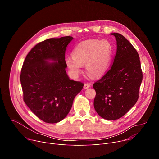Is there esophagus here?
<instances>
[{"mask_svg":"<svg viewBox=\"0 0 159 159\" xmlns=\"http://www.w3.org/2000/svg\"><path fill=\"white\" fill-rule=\"evenodd\" d=\"M90 85L89 84H84V88L85 89H88L89 87H90Z\"/></svg>","mask_w":159,"mask_h":159,"instance_id":"esophagus-1","label":"esophagus"}]
</instances>
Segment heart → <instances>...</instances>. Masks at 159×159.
Instances as JSON below:
<instances>
[{
    "instance_id": "obj_1",
    "label": "heart",
    "mask_w": 159,
    "mask_h": 159,
    "mask_svg": "<svg viewBox=\"0 0 159 159\" xmlns=\"http://www.w3.org/2000/svg\"><path fill=\"white\" fill-rule=\"evenodd\" d=\"M112 53V45L108 41L89 39L79 43L73 51V57L66 58L65 63L75 75H78L82 65L86 64L88 74L98 78L108 70Z\"/></svg>"
}]
</instances>
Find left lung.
Instances as JSON below:
<instances>
[{"instance_id": "left-lung-1", "label": "left lung", "mask_w": 159, "mask_h": 159, "mask_svg": "<svg viewBox=\"0 0 159 159\" xmlns=\"http://www.w3.org/2000/svg\"><path fill=\"white\" fill-rule=\"evenodd\" d=\"M111 34L116 39L115 57L111 69L93 84L95 110L107 120L121 118L136 104L143 79L137 51L121 34Z\"/></svg>"}]
</instances>
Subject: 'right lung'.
Returning a JSON list of instances; mask_svg holds the SVG:
<instances>
[{
	"instance_id": "right-lung-1",
	"label": "right lung",
	"mask_w": 159,
	"mask_h": 159,
	"mask_svg": "<svg viewBox=\"0 0 159 159\" xmlns=\"http://www.w3.org/2000/svg\"><path fill=\"white\" fill-rule=\"evenodd\" d=\"M72 36L39 42L27 55L20 74L23 100L34 114L47 123L65 118L84 83L69 79L65 68V52ZM53 59L54 63H48Z\"/></svg>"
}]
</instances>
